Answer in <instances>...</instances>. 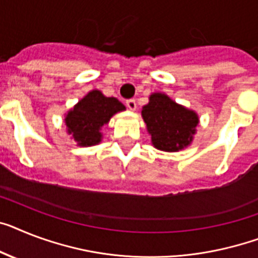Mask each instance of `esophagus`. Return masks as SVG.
Instances as JSON below:
<instances>
[{
	"label": "esophagus",
	"mask_w": 258,
	"mask_h": 258,
	"mask_svg": "<svg viewBox=\"0 0 258 258\" xmlns=\"http://www.w3.org/2000/svg\"><path fill=\"white\" fill-rule=\"evenodd\" d=\"M126 106L129 108L131 110H136V108H137V104H136V100L134 99H129L126 100Z\"/></svg>",
	"instance_id": "1"
}]
</instances>
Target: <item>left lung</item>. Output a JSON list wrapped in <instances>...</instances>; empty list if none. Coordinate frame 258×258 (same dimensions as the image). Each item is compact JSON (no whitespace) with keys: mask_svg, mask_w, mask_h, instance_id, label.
<instances>
[{"mask_svg":"<svg viewBox=\"0 0 258 258\" xmlns=\"http://www.w3.org/2000/svg\"><path fill=\"white\" fill-rule=\"evenodd\" d=\"M142 117L152 134L155 148L163 152H178L192 141L198 114L172 101L163 93H153L142 108Z\"/></svg>","mask_w":258,"mask_h":258,"instance_id":"obj_1","label":"left lung"}]
</instances>
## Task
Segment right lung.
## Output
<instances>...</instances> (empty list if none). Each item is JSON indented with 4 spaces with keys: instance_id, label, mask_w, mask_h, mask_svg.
Instances as JSON below:
<instances>
[{
    "instance_id": "1",
    "label": "right lung",
    "mask_w": 258,
    "mask_h": 258,
    "mask_svg": "<svg viewBox=\"0 0 258 258\" xmlns=\"http://www.w3.org/2000/svg\"><path fill=\"white\" fill-rule=\"evenodd\" d=\"M125 106L116 97H105L100 91H92L80 100L66 117L68 133L80 146H92L101 141L100 127L108 124L114 113Z\"/></svg>"
}]
</instances>
